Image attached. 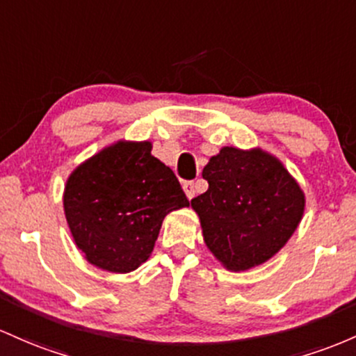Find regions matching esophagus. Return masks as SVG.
I'll return each instance as SVG.
<instances>
[{
  "label": "esophagus",
  "instance_id": "esophagus-1",
  "mask_svg": "<svg viewBox=\"0 0 356 356\" xmlns=\"http://www.w3.org/2000/svg\"><path fill=\"white\" fill-rule=\"evenodd\" d=\"M183 190H185L186 198L191 200L195 197V183L193 181H185L183 183Z\"/></svg>",
  "mask_w": 356,
  "mask_h": 356
}]
</instances>
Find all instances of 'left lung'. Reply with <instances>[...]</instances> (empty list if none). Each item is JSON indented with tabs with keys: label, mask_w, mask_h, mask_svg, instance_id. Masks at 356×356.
I'll use <instances>...</instances> for the list:
<instances>
[{
	"label": "left lung",
	"mask_w": 356,
	"mask_h": 356,
	"mask_svg": "<svg viewBox=\"0 0 356 356\" xmlns=\"http://www.w3.org/2000/svg\"><path fill=\"white\" fill-rule=\"evenodd\" d=\"M209 190L191 200L203 241L234 273L264 264L298 229L305 193L284 165L261 147H222L203 168Z\"/></svg>",
	"instance_id": "obj_1"
}]
</instances>
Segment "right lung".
Here are the masks:
<instances>
[{
  "label": "right lung",
  "instance_id": "add662e5",
  "mask_svg": "<svg viewBox=\"0 0 356 356\" xmlns=\"http://www.w3.org/2000/svg\"><path fill=\"white\" fill-rule=\"evenodd\" d=\"M149 141H118L70 173L63 210L75 245L92 266L115 274L149 259L170 211L190 202Z\"/></svg>",
  "mask_w": 356,
  "mask_h": 356
}]
</instances>
